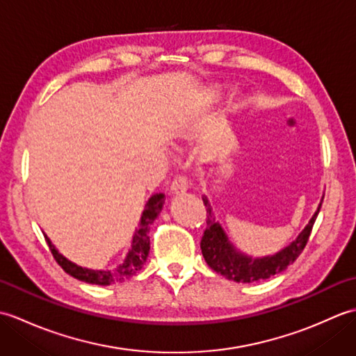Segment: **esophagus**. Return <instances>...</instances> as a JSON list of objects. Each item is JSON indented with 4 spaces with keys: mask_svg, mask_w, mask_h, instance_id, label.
Listing matches in <instances>:
<instances>
[{
    "mask_svg": "<svg viewBox=\"0 0 356 356\" xmlns=\"http://www.w3.org/2000/svg\"><path fill=\"white\" fill-rule=\"evenodd\" d=\"M188 190V182H186V177L184 176H179L172 180L171 188H170V193L172 197H177V195H182L185 194Z\"/></svg>",
    "mask_w": 356,
    "mask_h": 356,
    "instance_id": "34e87169",
    "label": "esophagus"
}]
</instances>
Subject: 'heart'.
Here are the masks:
<instances>
[{"mask_svg":"<svg viewBox=\"0 0 356 356\" xmlns=\"http://www.w3.org/2000/svg\"><path fill=\"white\" fill-rule=\"evenodd\" d=\"M213 95H217V90H213ZM184 128H185V122H184V120H179V122H174V124L170 125L168 133H170L171 138L176 139V138H180V134H182Z\"/></svg>","mask_w":356,"mask_h":356,"instance_id":"b5f03b06","label":"heart"}]
</instances>
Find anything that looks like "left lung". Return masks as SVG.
<instances>
[{"instance_id":"left-lung-1","label":"left lung","mask_w":356,"mask_h":356,"mask_svg":"<svg viewBox=\"0 0 356 356\" xmlns=\"http://www.w3.org/2000/svg\"><path fill=\"white\" fill-rule=\"evenodd\" d=\"M202 199L207 207V229L200 241L203 259H205L211 269L223 275L225 278L237 283H254L260 282V280L270 278L272 275L278 274V272H283L289 264L297 260V257L307 243L309 236H311L312 226L316 220V216L320 213L324 195L318 203V208H316L314 216L311 217V220L307 222L305 229L298 234L297 238L292 240L283 249H280L278 252L264 257L248 255L234 246L228 234L225 232L223 226L216 218L213 207H211L207 195H203Z\"/></svg>"}]
</instances>
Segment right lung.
Here are the masks:
<instances>
[{
	"label": "right lung",
	"mask_w": 356,
	"mask_h": 356,
	"mask_svg": "<svg viewBox=\"0 0 356 356\" xmlns=\"http://www.w3.org/2000/svg\"><path fill=\"white\" fill-rule=\"evenodd\" d=\"M163 203H165L163 193L153 194L148 199L139 220V228L133 234L131 246L128 249L124 261L120 263L118 268H113V269H90V268L79 266V264L73 263L72 260H69L67 257H64L58 251L56 246L53 245L51 240L47 237V234L45 232L42 234L45 240H47L49 248L53 257H55V260L69 275L90 284L108 286L115 283H122L125 280L133 277L134 274H138V272L142 269L143 263L147 261V257L149 254V237H148L149 225L156 220V217L159 214H161Z\"/></svg>",
	"instance_id": "right-lung-1"
}]
</instances>
